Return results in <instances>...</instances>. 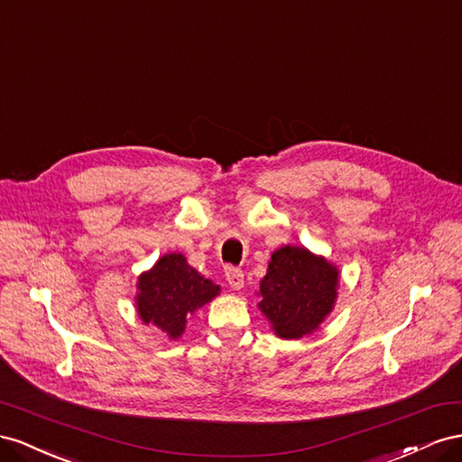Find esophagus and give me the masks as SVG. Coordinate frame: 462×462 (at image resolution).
Returning a JSON list of instances; mask_svg holds the SVG:
<instances>
[{
  "label": "esophagus",
  "instance_id": "1",
  "mask_svg": "<svg viewBox=\"0 0 462 462\" xmlns=\"http://www.w3.org/2000/svg\"><path fill=\"white\" fill-rule=\"evenodd\" d=\"M224 274H226V281H228V284H230L234 290L244 288V271H242V269L226 267V271H224Z\"/></svg>",
  "mask_w": 462,
  "mask_h": 462
}]
</instances>
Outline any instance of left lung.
<instances>
[{
    "label": "left lung",
    "instance_id": "1",
    "mask_svg": "<svg viewBox=\"0 0 462 462\" xmlns=\"http://www.w3.org/2000/svg\"><path fill=\"white\" fill-rule=\"evenodd\" d=\"M338 271L306 247L276 249L261 281L259 308L281 338L315 331L337 298Z\"/></svg>",
    "mask_w": 462,
    "mask_h": 462
}]
</instances>
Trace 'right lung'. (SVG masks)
<instances>
[{
	"instance_id": "1",
	"label": "right lung",
	"mask_w": 462,
	"mask_h": 462,
	"mask_svg": "<svg viewBox=\"0 0 462 462\" xmlns=\"http://www.w3.org/2000/svg\"><path fill=\"white\" fill-rule=\"evenodd\" d=\"M137 311L144 323H152L178 338L186 327L188 313L213 300L220 286L203 279L188 265L181 254H168L139 276Z\"/></svg>"
}]
</instances>
